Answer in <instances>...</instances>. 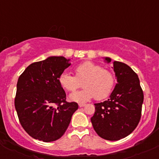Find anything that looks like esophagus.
Returning <instances> with one entry per match:
<instances>
[{
  "label": "esophagus",
  "mask_w": 159,
  "mask_h": 159,
  "mask_svg": "<svg viewBox=\"0 0 159 159\" xmlns=\"http://www.w3.org/2000/svg\"><path fill=\"white\" fill-rule=\"evenodd\" d=\"M79 105V107H80V108H82V107H84V106H85V104H81V103H80L79 104V105Z\"/></svg>",
  "instance_id": "1"
}]
</instances>
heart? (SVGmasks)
Returning a JSON list of instances; mask_svg holds the SVG:
<instances>
[{"instance_id": "heart-1", "label": "heart", "mask_w": 159, "mask_h": 159, "mask_svg": "<svg viewBox=\"0 0 159 159\" xmlns=\"http://www.w3.org/2000/svg\"><path fill=\"white\" fill-rule=\"evenodd\" d=\"M75 77L67 72L59 76L60 85L68 91H74L81 86L84 89L69 95L70 101L87 102L95 97L97 100L106 98L111 93L115 85V77L110 70L91 61H85L75 68Z\"/></svg>"}]
</instances>
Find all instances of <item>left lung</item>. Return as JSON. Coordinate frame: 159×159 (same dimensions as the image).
<instances>
[{"label": "left lung", "instance_id": "obj_1", "mask_svg": "<svg viewBox=\"0 0 159 159\" xmlns=\"http://www.w3.org/2000/svg\"><path fill=\"white\" fill-rule=\"evenodd\" d=\"M105 61L111 59L105 57ZM113 70L117 84L108 99L94 104L93 128L101 138L118 141L131 134L141 118L144 94L137 74L126 64L115 61Z\"/></svg>", "mask_w": 159, "mask_h": 159}]
</instances>
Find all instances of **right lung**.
I'll use <instances>...</instances> for the list:
<instances>
[{
	"label": "right lung",
	"mask_w": 159,
	"mask_h": 159,
	"mask_svg": "<svg viewBox=\"0 0 159 159\" xmlns=\"http://www.w3.org/2000/svg\"><path fill=\"white\" fill-rule=\"evenodd\" d=\"M70 65V59L51 56L30 65L19 77L14 105L27 133L44 142L60 139L68 129L76 102H67L59 76Z\"/></svg>",
	"instance_id": "obj_1"
}]
</instances>
